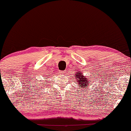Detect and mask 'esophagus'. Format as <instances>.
Returning <instances> with one entry per match:
<instances>
[{
  "label": "esophagus",
  "instance_id": "esophagus-1",
  "mask_svg": "<svg viewBox=\"0 0 131 131\" xmlns=\"http://www.w3.org/2000/svg\"><path fill=\"white\" fill-rule=\"evenodd\" d=\"M66 71L65 70H63V71H60L59 72V73H61V74H66Z\"/></svg>",
  "mask_w": 131,
  "mask_h": 131
}]
</instances>
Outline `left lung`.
Here are the masks:
<instances>
[{"label":"left lung","mask_w":131,"mask_h":131,"mask_svg":"<svg viewBox=\"0 0 131 131\" xmlns=\"http://www.w3.org/2000/svg\"><path fill=\"white\" fill-rule=\"evenodd\" d=\"M89 78L86 77L85 76H84L83 74L80 72H77V73H76V76H75V79L77 80V82L76 83L79 84V87L81 88H83V89L89 87L88 85L91 83V81L88 80Z\"/></svg>","instance_id":"left-lung-1"}]
</instances>
